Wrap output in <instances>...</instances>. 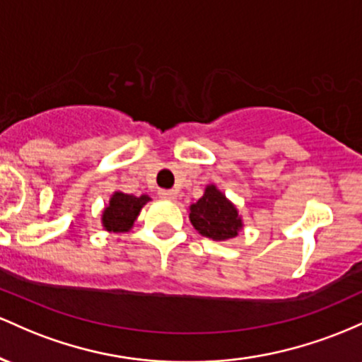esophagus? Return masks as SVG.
Here are the masks:
<instances>
[{
  "mask_svg": "<svg viewBox=\"0 0 362 362\" xmlns=\"http://www.w3.org/2000/svg\"><path fill=\"white\" fill-rule=\"evenodd\" d=\"M159 197L164 198V200H174L176 198V192H173V189H160Z\"/></svg>",
  "mask_w": 362,
  "mask_h": 362,
  "instance_id": "1",
  "label": "esophagus"
}]
</instances>
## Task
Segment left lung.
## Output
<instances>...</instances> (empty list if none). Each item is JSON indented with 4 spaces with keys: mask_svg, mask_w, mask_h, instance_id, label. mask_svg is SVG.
Here are the masks:
<instances>
[{
    "mask_svg": "<svg viewBox=\"0 0 362 362\" xmlns=\"http://www.w3.org/2000/svg\"><path fill=\"white\" fill-rule=\"evenodd\" d=\"M189 221L198 233L214 241L235 238L243 227L238 209L214 185L206 186L200 200L189 206Z\"/></svg>",
    "mask_w": 362,
    "mask_h": 362,
    "instance_id": "1",
    "label": "left lung"
}]
</instances>
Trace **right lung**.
<instances>
[{"instance_id": "1", "label": "right lung", "mask_w": 362, "mask_h": 362, "mask_svg": "<svg viewBox=\"0 0 362 362\" xmlns=\"http://www.w3.org/2000/svg\"><path fill=\"white\" fill-rule=\"evenodd\" d=\"M150 200L147 194L141 197H133L116 192L109 200V205L104 209L103 214V226L109 233H127L132 229L133 222L136 221L141 206Z\"/></svg>"}]
</instances>
